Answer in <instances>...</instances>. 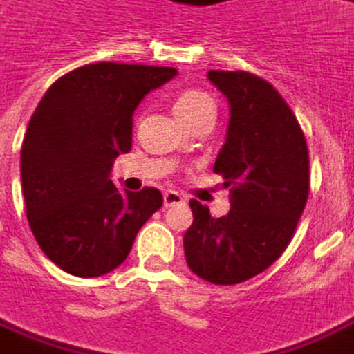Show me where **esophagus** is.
I'll list each match as a JSON object with an SVG mask.
<instances>
[{
    "mask_svg": "<svg viewBox=\"0 0 354 354\" xmlns=\"http://www.w3.org/2000/svg\"><path fill=\"white\" fill-rule=\"evenodd\" d=\"M185 203V196L177 191H167L163 194V206H175V205H183Z\"/></svg>",
    "mask_w": 354,
    "mask_h": 354,
    "instance_id": "1",
    "label": "esophagus"
}]
</instances>
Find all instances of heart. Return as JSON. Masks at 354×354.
I'll return each mask as SVG.
<instances>
[{"mask_svg":"<svg viewBox=\"0 0 354 354\" xmlns=\"http://www.w3.org/2000/svg\"><path fill=\"white\" fill-rule=\"evenodd\" d=\"M173 111L181 118L187 127L194 124L196 120L206 118V116L216 115L214 99L201 89H185L175 97L173 101Z\"/></svg>","mask_w":354,"mask_h":354,"instance_id":"heart-1","label":"heart"}]
</instances>
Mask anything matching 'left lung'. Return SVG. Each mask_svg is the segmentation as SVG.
Instances as JSON below:
<instances>
[{
    "label": "left lung",
    "instance_id": "1",
    "mask_svg": "<svg viewBox=\"0 0 354 354\" xmlns=\"http://www.w3.org/2000/svg\"><path fill=\"white\" fill-rule=\"evenodd\" d=\"M230 103L226 142L214 163L230 187V212L212 218L191 201L183 245L189 269L214 284H238L269 269L290 243L310 193L302 128L271 83L249 72L210 70Z\"/></svg>",
    "mask_w": 354,
    "mask_h": 354
}]
</instances>
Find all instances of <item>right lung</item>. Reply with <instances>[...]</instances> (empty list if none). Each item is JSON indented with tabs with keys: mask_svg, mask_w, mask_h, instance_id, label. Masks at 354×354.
<instances>
[{
	"mask_svg": "<svg viewBox=\"0 0 354 354\" xmlns=\"http://www.w3.org/2000/svg\"><path fill=\"white\" fill-rule=\"evenodd\" d=\"M175 68L99 62L62 75L30 116L21 149L28 226L62 271L93 279L127 259L163 205L158 189L118 191L113 161L132 149V116Z\"/></svg>",
	"mask_w": 354,
	"mask_h": 354,
	"instance_id": "right-lung-1",
	"label": "right lung"
}]
</instances>
